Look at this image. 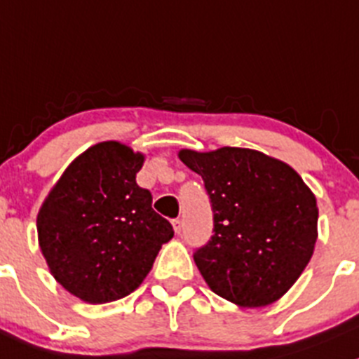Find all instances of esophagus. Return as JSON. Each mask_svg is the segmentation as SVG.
Returning a JSON list of instances; mask_svg holds the SVG:
<instances>
[{
  "mask_svg": "<svg viewBox=\"0 0 359 359\" xmlns=\"http://www.w3.org/2000/svg\"><path fill=\"white\" fill-rule=\"evenodd\" d=\"M172 227H174V233H176V234H180V233H182L183 222L180 220V218H174V220H172Z\"/></svg>",
  "mask_w": 359,
  "mask_h": 359,
  "instance_id": "34e87169",
  "label": "esophagus"
}]
</instances>
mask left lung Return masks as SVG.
Returning a JSON list of instances; mask_svg holds the SVG:
<instances>
[{
	"instance_id": "8db88e82",
	"label": "left lung",
	"mask_w": 359,
	"mask_h": 359,
	"mask_svg": "<svg viewBox=\"0 0 359 359\" xmlns=\"http://www.w3.org/2000/svg\"><path fill=\"white\" fill-rule=\"evenodd\" d=\"M213 208V236L194 261L215 294L243 309L280 299L306 268L317 241L316 196L282 160L248 148L180 149Z\"/></svg>"
}]
</instances>
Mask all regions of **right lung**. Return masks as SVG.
Returning <instances> with one entry per match:
<instances>
[{
    "label": "right lung",
    "instance_id": "right-lung-1",
    "mask_svg": "<svg viewBox=\"0 0 359 359\" xmlns=\"http://www.w3.org/2000/svg\"><path fill=\"white\" fill-rule=\"evenodd\" d=\"M144 158L118 141L98 142L65 169L40 206L39 245L50 275L91 305L134 292L174 236L135 182Z\"/></svg>",
    "mask_w": 359,
    "mask_h": 359
}]
</instances>
